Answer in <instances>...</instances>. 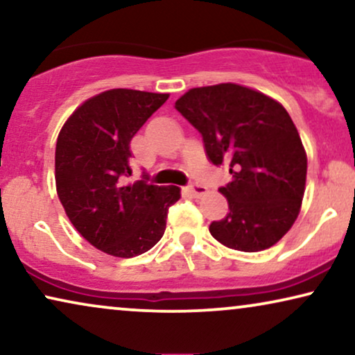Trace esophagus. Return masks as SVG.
Returning <instances> with one entry per match:
<instances>
[{"instance_id":"obj_1","label":"esophagus","mask_w":355,"mask_h":355,"mask_svg":"<svg viewBox=\"0 0 355 355\" xmlns=\"http://www.w3.org/2000/svg\"><path fill=\"white\" fill-rule=\"evenodd\" d=\"M208 192V189L205 187V186H202V184H197V182H193V184H191V186H189V193H191L192 197H202V196H205V193Z\"/></svg>"}]
</instances>
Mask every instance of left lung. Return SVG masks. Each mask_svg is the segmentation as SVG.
<instances>
[{"mask_svg": "<svg viewBox=\"0 0 355 355\" xmlns=\"http://www.w3.org/2000/svg\"><path fill=\"white\" fill-rule=\"evenodd\" d=\"M174 106L202 134L208 159L230 166L232 181L220 187L230 213L211 223V236L241 252L275 245L299 215L307 176L288 111L237 84L191 89Z\"/></svg>", "mask_w": 355, "mask_h": 355, "instance_id": "1", "label": "left lung"}]
</instances>
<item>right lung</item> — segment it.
Returning a JSON list of instances; mask_svg holds the SVG:
<instances>
[{"mask_svg":"<svg viewBox=\"0 0 355 355\" xmlns=\"http://www.w3.org/2000/svg\"><path fill=\"white\" fill-rule=\"evenodd\" d=\"M168 94L113 89L87 100L56 142L58 197L72 225L105 254L130 259L152 249L166 230L176 186L128 182L130 140Z\"/></svg>","mask_w":355,"mask_h":355,"instance_id":"right-lung-1","label":"right lung"}]
</instances>
